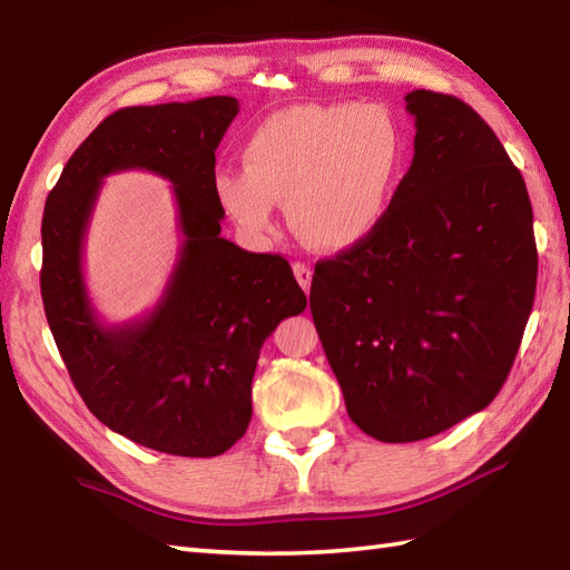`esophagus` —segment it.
<instances>
[{
  "label": "esophagus",
  "mask_w": 570,
  "mask_h": 570,
  "mask_svg": "<svg viewBox=\"0 0 570 570\" xmlns=\"http://www.w3.org/2000/svg\"><path fill=\"white\" fill-rule=\"evenodd\" d=\"M294 276H296V282H298V286L304 288V292L308 294V288H311V278H313V269L308 264H304V262H296L294 264Z\"/></svg>",
  "instance_id": "obj_1"
}]
</instances>
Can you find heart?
Returning <instances> with one entry per match:
<instances>
[{
  "label": "heart",
  "mask_w": 570,
  "mask_h": 570,
  "mask_svg": "<svg viewBox=\"0 0 570 570\" xmlns=\"http://www.w3.org/2000/svg\"><path fill=\"white\" fill-rule=\"evenodd\" d=\"M223 168L215 196L252 237L276 227V203L306 245L345 252L386 223L406 171V135L382 105H296L269 115Z\"/></svg>",
  "instance_id": "heart-1"
}]
</instances>
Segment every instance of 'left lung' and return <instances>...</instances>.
I'll list each match as a JSON object with an SVG mask.
<instances>
[{
  "instance_id": "obj_1",
  "label": "left lung",
  "mask_w": 570,
  "mask_h": 570,
  "mask_svg": "<svg viewBox=\"0 0 570 570\" xmlns=\"http://www.w3.org/2000/svg\"><path fill=\"white\" fill-rule=\"evenodd\" d=\"M404 100L414 161L390 217L311 282L347 414L384 443L429 439L498 396L539 266L524 178L485 119L453 95Z\"/></svg>"
}]
</instances>
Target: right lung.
Returning <instances> with one entry per match:
<instances>
[{
  "label": "right lung",
  "instance_id": "right-lung-1",
  "mask_svg": "<svg viewBox=\"0 0 570 570\" xmlns=\"http://www.w3.org/2000/svg\"><path fill=\"white\" fill-rule=\"evenodd\" d=\"M237 112L227 95L117 110L70 156L43 208L41 298L72 384L107 429L168 455L213 458L245 435L259 350L306 308L284 257L220 237L215 149ZM129 167L175 186L181 249L155 311L107 326L81 247L101 178Z\"/></svg>",
  "mask_w": 570,
  "mask_h": 570
}]
</instances>
